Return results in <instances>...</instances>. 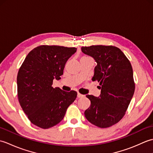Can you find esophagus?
<instances>
[{"label": "esophagus", "instance_id": "esophagus-1", "mask_svg": "<svg viewBox=\"0 0 153 153\" xmlns=\"http://www.w3.org/2000/svg\"><path fill=\"white\" fill-rule=\"evenodd\" d=\"M83 97H84V95H82V94H81L79 93H77V97H78V98H82Z\"/></svg>", "mask_w": 153, "mask_h": 153}]
</instances>
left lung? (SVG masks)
Masks as SVG:
<instances>
[{
    "label": "left lung",
    "instance_id": "8db88e82",
    "mask_svg": "<svg viewBox=\"0 0 153 153\" xmlns=\"http://www.w3.org/2000/svg\"><path fill=\"white\" fill-rule=\"evenodd\" d=\"M84 54L97 64L93 81L101 89L99 97L87 95L91 105L84 114L88 121L100 128L116 124L125 115L135 91L130 62L119 48L105 45L82 47Z\"/></svg>",
    "mask_w": 153,
    "mask_h": 153
}]
</instances>
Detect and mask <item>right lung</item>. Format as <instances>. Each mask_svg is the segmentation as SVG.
<instances>
[{
  "label": "right lung",
  "mask_w": 153,
  "mask_h": 153,
  "mask_svg": "<svg viewBox=\"0 0 153 153\" xmlns=\"http://www.w3.org/2000/svg\"><path fill=\"white\" fill-rule=\"evenodd\" d=\"M75 47L41 45L31 51L19 68L17 76L19 102L33 124L48 129L64 118L77 92L52 87L60 79L67 60Z\"/></svg>",
  "instance_id": "1"
}]
</instances>
